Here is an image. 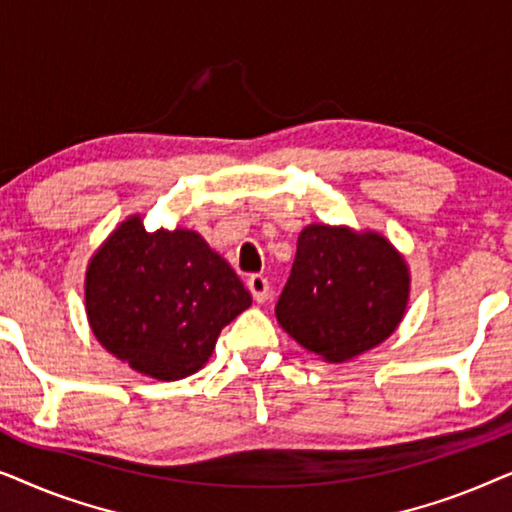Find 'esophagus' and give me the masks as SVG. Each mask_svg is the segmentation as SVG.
I'll return each mask as SVG.
<instances>
[{
	"mask_svg": "<svg viewBox=\"0 0 512 512\" xmlns=\"http://www.w3.org/2000/svg\"><path fill=\"white\" fill-rule=\"evenodd\" d=\"M247 286H249L251 296H254L256 303H265V300H268L270 284H268V279H265L263 275H251L247 279Z\"/></svg>",
	"mask_w": 512,
	"mask_h": 512,
	"instance_id": "34e87169",
	"label": "esophagus"
}]
</instances>
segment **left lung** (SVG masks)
<instances>
[{
  "label": "left lung",
  "instance_id": "left-lung-1",
  "mask_svg": "<svg viewBox=\"0 0 512 512\" xmlns=\"http://www.w3.org/2000/svg\"><path fill=\"white\" fill-rule=\"evenodd\" d=\"M408 298V263L387 237L312 223L298 235L275 314L298 345L342 363L387 340Z\"/></svg>",
  "mask_w": 512,
  "mask_h": 512
}]
</instances>
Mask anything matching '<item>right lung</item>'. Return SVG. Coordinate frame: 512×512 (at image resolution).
<instances>
[{
    "instance_id": "right-lung-1",
    "label": "right lung",
    "mask_w": 512,
    "mask_h": 512,
    "mask_svg": "<svg viewBox=\"0 0 512 512\" xmlns=\"http://www.w3.org/2000/svg\"><path fill=\"white\" fill-rule=\"evenodd\" d=\"M251 305L235 270L195 230L125 219L90 258L86 314L100 345L170 382L205 366L221 328Z\"/></svg>"
}]
</instances>
